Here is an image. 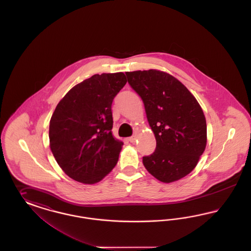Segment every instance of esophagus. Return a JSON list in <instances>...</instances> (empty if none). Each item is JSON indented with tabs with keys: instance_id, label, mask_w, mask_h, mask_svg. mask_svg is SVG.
<instances>
[{
	"instance_id": "esophagus-1",
	"label": "esophagus",
	"mask_w": 251,
	"mask_h": 251,
	"mask_svg": "<svg viewBox=\"0 0 251 251\" xmlns=\"http://www.w3.org/2000/svg\"><path fill=\"white\" fill-rule=\"evenodd\" d=\"M131 143H134L135 141H136V136L135 135H133V136H131V137H129V139H128Z\"/></svg>"
}]
</instances>
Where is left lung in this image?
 <instances>
[{"label":"left lung","mask_w":251,"mask_h":251,"mask_svg":"<svg viewBox=\"0 0 251 251\" xmlns=\"http://www.w3.org/2000/svg\"><path fill=\"white\" fill-rule=\"evenodd\" d=\"M128 83L143 100L147 119L156 139L155 151L143 165L162 182L188 175L207 144L202 108L186 86L158 70L126 72Z\"/></svg>","instance_id":"left-lung-1"}]
</instances>
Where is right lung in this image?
<instances>
[{"mask_svg":"<svg viewBox=\"0 0 251 251\" xmlns=\"http://www.w3.org/2000/svg\"><path fill=\"white\" fill-rule=\"evenodd\" d=\"M126 83L123 72L95 74L56 105L50 120V149L70 178L94 184L117 165L123 142L112 133V102Z\"/></svg>","mask_w":251,"mask_h":251,"instance_id":"add662e5","label":"right lung"}]
</instances>
